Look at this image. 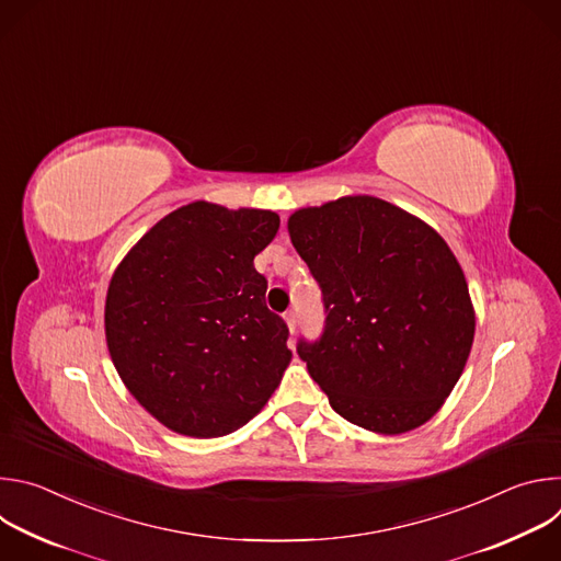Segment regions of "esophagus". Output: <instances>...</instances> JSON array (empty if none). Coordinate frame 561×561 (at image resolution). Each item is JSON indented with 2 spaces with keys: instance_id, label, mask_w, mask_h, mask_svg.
Here are the masks:
<instances>
[{
  "instance_id": "34e87169",
  "label": "esophagus",
  "mask_w": 561,
  "mask_h": 561,
  "mask_svg": "<svg viewBox=\"0 0 561 561\" xmlns=\"http://www.w3.org/2000/svg\"><path fill=\"white\" fill-rule=\"evenodd\" d=\"M284 319H286V324H288V331L295 333V329H297V312L290 310V312L284 314Z\"/></svg>"
}]
</instances>
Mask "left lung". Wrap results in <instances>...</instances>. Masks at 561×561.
Returning <instances> with one entry per match:
<instances>
[{"mask_svg":"<svg viewBox=\"0 0 561 561\" xmlns=\"http://www.w3.org/2000/svg\"><path fill=\"white\" fill-rule=\"evenodd\" d=\"M299 257L322 288V337L297 353L333 411L366 431L426 424L455 388L474 337L463 271L420 217L348 195L288 217Z\"/></svg>","mask_w":561,"mask_h":561,"instance_id":"1","label":"left lung"}]
</instances>
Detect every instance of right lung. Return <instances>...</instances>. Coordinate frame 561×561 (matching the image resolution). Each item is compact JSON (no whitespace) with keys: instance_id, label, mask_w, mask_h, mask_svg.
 <instances>
[{"instance_id":"1","label":"right lung","mask_w":561,"mask_h":561,"mask_svg":"<svg viewBox=\"0 0 561 561\" xmlns=\"http://www.w3.org/2000/svg\"><path fill=\"white\" fill-rule=\"evenodd\" d=\"M279 215L193 202L159 219L115 268L104 308L111 359L167 428L210 439L251 422L293 353L255 271Z\"/></svg>"}]
</instances>
